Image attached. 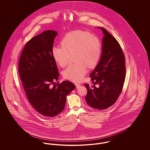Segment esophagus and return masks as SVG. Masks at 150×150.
I'll list each match as a JSON object with an SVG mask.
<instances>
[{
  "instance_id": "esophagus-1",
  "label": "esophagus",
  "mask_w": 150,
  "mask_h": 150,
  "mask_svg": "<svg viewBox=\"0 0 150 150\" xmlns=\"http://www.w3.org/2000/svg\"><path fill=\"white\" fill-rule=\"evenodd\" d=\"M75 86H76V88H79L80 86H81V85L79 84H75Z\"/></svg>"
}]
</instances>
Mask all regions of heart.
I'll list each match as a JSON object with an SVG mask.
<instances>
[{"label":"heart","mask_w":150,"mask_h":150,"mask_svg":"<svg viewBox=\"0 0 150 150\" xmlns=\"http://www.w3.org/2000/svg\"><path fill=\"white\" fill-rule=\"evenodd\" d=\"M62 46H54L52 54L54 61L61 67H65L74 54L75 64L63 71L64 78L75 82L80 81L88 70L94 68L100 61L102 44L99 38L81 30L68 33L62 38Z\"/></svg>","instance_id":"b5f03b06"}]
</instances>
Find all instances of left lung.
Listing matches in <instances>:
<instances>
[{"mask_svg": "<svg viewBox=\"0 0 150 150\" xmlns=\"http://www.w3.org/2000/svg\"><path fill=\"white\" fill-rule=\"evenodd\" d=\"M104 34L100 62L91 74L94 84L87 89V104L95 109L104 110L113 105L121 93L125 77V56L120 45L106 29L99 27Z\"/></svg>", "mask_w": 150, "mask_h": 150, "instance_id": "1", "label": "left lung"}]
</instances>
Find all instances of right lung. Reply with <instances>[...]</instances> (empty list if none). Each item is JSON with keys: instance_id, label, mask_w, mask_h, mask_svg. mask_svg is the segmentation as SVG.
Returning a JSON list of instances; mask_svg holds the SVG:
<instances>
[{"instance_id": "1", "label": "right lung", "mask_w": 150, "mask_h": 150, "mask_svg": "<svg viewBox=\"0 0 150 150\" xmlns=\"http://www.w3.org/2000/svg\"><path fill=\"white\" fill-rule=\"evenodd\" d=\"M57 35L56 31L47 30L33 37L24 47L18 63L20 76L30 103L47 117H54L64 110L67 96L76 87L69 81L54 83L59 73L52 49Z\"/></svg>"}]
</instances>
